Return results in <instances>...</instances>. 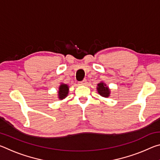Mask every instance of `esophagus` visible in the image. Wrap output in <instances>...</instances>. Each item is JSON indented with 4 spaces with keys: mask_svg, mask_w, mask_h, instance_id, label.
Wrapping results in <instances>:
<instances>
[{
    "mask_svg": "<svg viewBox=\"0 0 160 160\" xmlns=\"http://www.w3.org/2000/svg\"><path fill=\"white\" fill-rule=\"evenodd\" d=\"M79 84L81 85H85L87 84V80L85 79L83 80L82 81H81V82H79Z\"/></svg>",
    "mask_w": 160,
    "mask_h": 160,
    "instance_id": "obj_1",
    "label": "esophagus"
}]
</instances>
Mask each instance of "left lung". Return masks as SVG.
<instances>
[{
	"label": "left lung",
	"mask_w": 160,
	"mask_h": 160,
	"mask_svg": "<svg viewBox=\"0 0 160 160\" xmlns=\"http://www.w3.org/2000/svg\"><path fill=\"white\" fill-rule=\"evenodd\" d=\"M97 90L100 95L104 97H109L110 95V90L107 85L103 82L97 84Z\"/></svg>",
	"instance_id": "left-lung-1"
}]
</instances>
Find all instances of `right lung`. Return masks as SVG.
I'll return each instance as SVG.
<instances>
[{
	"instance_id": "obj_1",
	"label": "right lung",
	"mask_w": 160,
	"mask_h": 160,
	"mask_svg": "<svg viewBox=\"0 0 160 160\" xmlns=\"http://www.w3.org/2000/svg\"><path fill=\"white\" fill-rule=\"evenodd\" d=\"M69 92V87L66 84H63L61 83L60 87L58 88V98L59 99H63L66 98V97L68 96V94Z\"/></svg>"
}]
</instances>
